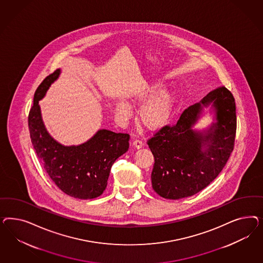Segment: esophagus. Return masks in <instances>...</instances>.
I'll return each mask as SVG.
<instances>
[{
  "label": "esophagus",
  "instance_id": "1",
  "mask_svg": "<svg viewBox=\"0 0 263 263\" xmlns=\"http://www.w3.org/2000/svg\"><path fill=\"white\" fill-rule=\"evenodd\" d=\"M133 145H134V147H136L137 149H140L143 146V142L140 141V140H135L133 142Z\"/></svg>",
  "mask_w": 263,
  "mask_h": 263
}]
</instances>
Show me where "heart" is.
Returning <instances> with one entry per match:
<instances>
[{"instance_id": "b5f03b06", "label": "heart", "mask_w": 263, "mask_h": 263, "mask_svg": "<svg viewBox=\"0 0 263 263\" xmlns=\"http://www.w3.org/2000/svg\"><path fill=\"white\" fill-rule=\"evenodd\" d=\"M164 88V84L152 82L136 91L133 96L134 104L139 108L141 107L140 122L151 131H158L165 127L175 110L176 96L174 92ZM116 111L120 120H129L132 116L131 106L122 99L116 103Z\"/></svg>"}]
</instances>
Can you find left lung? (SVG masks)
Instances as JSON below:
<instances>
[{"mask_svg":"<svg viewBox=\"0 0 263 263\" xmlns=\"http://www.w3.org/2000/svg\"><path fill=\"white\" fill-rule=\"evenodd\" d=\"M234 97L228 88H216L186 109L176 125L165 126L148 140L154 156L153 190L162 198L191 197L211 183L233 151L236 133ZM207 112L213 122L195 127Z\"/></svg>","mask_w":263,"mask_h":263,"instance_id":"obj_1","label":"left lung"}]
</instances>
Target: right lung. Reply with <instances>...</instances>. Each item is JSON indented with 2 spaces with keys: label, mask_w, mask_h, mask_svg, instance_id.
I'll use <instances>...</instances> for the list:
<instances>
[{
  "label": "right lung",
  "mask_w": 263,
  "mask_h": 263,
  "mask_svg": "<svg viewBox=\"0 0 263 263\" xmlns=\"http://www.w3.org/2000/svg\"><path fill=\"white\" fill-rule=\"evenodd\" d=\"M58 68L39 86L29 114L33 148L50 178L66 195L80 199H95L105 191L115 161L129 148V135L99 129L87 142L64 145L49 134L42 120L40 100L59 79Z\"/></svg>",
  "instance_id": "add662e5"
}]
</instances>
